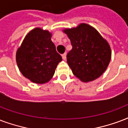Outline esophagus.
Returning <instances> with one entry per match:
<instances>
[{
  "label": "esophagus",
  "instance_id": "esophagus-1",
  "mask_svg": "<svg viewBox=\"0 0 128 128\" xmlns=\"http://www.w3.org/2000/svg\"><path fill=\"white\" fill-rule=\"evenodd\" d=\"M62 59H63V60H66V53L63 54L62 55Z\"/></svg>",
  "mask_w": 128,
  "mask_h": 128
}]
</instances>
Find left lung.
<instances>
[{
  "label": "left lung",
  "mask_w": 128,
  "mask_h": 128,
  "mask_svg": "<svg viewBox=\"0 0 128 128\" xmlns=\"http://www.w3.org/2000/svg\"><path fill=\"white\" fill-rule=\"evenodd\" d=\"M64 32L72 46L66 57L74 75L83 82L99 78L111 60L112 51L107 41L94 28L85 23L64 29Z\"/></svg>",
  "instance_id": "obj_1"
}]
</instances>
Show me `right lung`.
<instances>
[{
    "instance_id": "right-lung-1",
    "label": "right lung",
    "mask_w": 128,
    "mask_h": 128,
    "mask_svg": "<svg viewBox=\"0 0 128 128\" xmlns=\"http://www.w3.org/2000/svg\"><path fill=\"white\" fill-rule=\"evenodd\" d=\"M51 37L48 31L36 28L26 36L16 52L19 70L35 83L48 82L54 74L58 63L62 60Z\"/></svg>"
}]
</instances>
